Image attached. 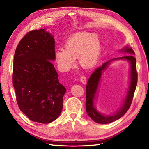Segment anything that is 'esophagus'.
<instances>
[{
	"mask_svg": "<svg viewBox=\"0 0 149 149\" xmlns=\"http://www.w3.org/2000/svg\"><path fill=\"white\" fill-rule=\"evenodd\" d=\"M80 81L83 84H85L87 82V79L85 76H81V78H80Z\"/></svg>",
	"mask_w": 149,
	"mask_h": 149,
	"instance_id": "esophagus-1",
	"label": "esophagus"
}]
</instances>
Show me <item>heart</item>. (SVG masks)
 <instances>
[{"label": "heart", "mask_w": 149, "mask_h": 149, "mask_svg": "<svg viewBox=\"0 0 149 149\" xmlns=\"http://www.w3.org/2000/svg\"><path fill=\"white\" fill-rule=\"evenodd\" d=\"M64 47L57 49L55 56L60 70L67 72L73 67L76 58L82 68L93 67L100 58L102 43L95 33L81 32L71 36Z\"/></svg>", "instance_id": "obj_1"}]
</instances>
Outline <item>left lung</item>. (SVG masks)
I'll list each match as a JSON object with an SVG mask.
<instances>
[{
	"mask_svg": "<svg viewBox=\"0 0 149 149\" xmlns=\"http://www.w3.org/2000/svg\"><path fill=\"white\" fill-rule=\"evenodd\" d=\"M120 52L128 53V55L120 57V58L109 60L104 63L101 67L97 68L94 70V72L90 76L88 81H87V85L86 86V111L91 119L97 123L107 124L120 119L121 117L123 116L127 113L132 104L133 94H134L137 84V77H138L136 67V59L134 56L135 52H133L131 47H125V48L121 49ZM118 59L127 60L131 64L129 87L127 96L120 108L116 113L111 116H106L99 112L95 108L94 100L95 98L97 91L102 72L107 68L112 61Z\"/></svg>",
	"mask_w": 149,
	"mask_h": 149,
	"instance_id": "obj_1",
	"label": "left lung"
}]
</instances>
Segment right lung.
<instances>
[{"label": "right lung", "mask_w": 149, "mask_h": 149, "mask_svg": "<svg viewBox=\"0 0 149 149\" xmlns=\"http://www.w3.org/2000/svg\"><path fill=\"white\" fill-rule=\"evenodd\" d=\"M55 54V39L45 28L26 34L15 52L13 84L17 104L29 120L38 123H51L63 108L66 89L51 62Z\"/></svg>", "instance_id": "1"}]
</instances>
